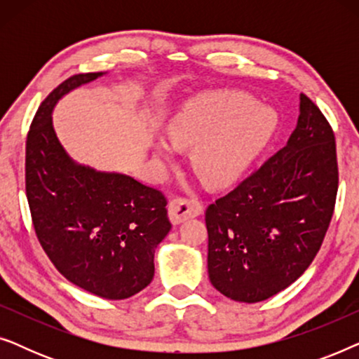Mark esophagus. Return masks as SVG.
I'll use <instances>...</instances> for the list:
<instances>
[{"label":"esophagus","mask_w":359,"mask_h":359,"mask_svg":"<svg viewBox=\"0 0 359 359\" xmlns=\"http://www.w3.org/2000/svg\"><path fill=\"white\" fill-rule=\"evenodd\" d=\"M170 219L173 224H181L184 220L198 217L203 212V205L199 201L191 198H175L168 204Z\"/></svg>","instance_id":"34e87169"}]
</instances>
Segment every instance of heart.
Instances as JSON below:
<instances>
[{
    "mask_svg": "<svg viewBox=\"0 0 359 359\" xmlns=\"http://www.w3.org/2000/svg\"><path fill=\"white\" fill-rule=\"evenodd\" d=\"M274 117L257 101L237 93H205L176 111L166 130L176 149H191V163L208 184L237 180L266 144ZM155 155L175 160L168 142L156 140Z\"/></svg>",
    "mask_w": 359,
    "mask_h": 359,
    "instance_id": "obj_1",
    "label": "heart"
}]
</instances>
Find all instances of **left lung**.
<instances>
[{"label": "left lung", "mask_w": 359, "mask_h": 359, "mask_svg": "<svg viewBox=\"0 0 359 359\" xmlns=\"http://www.w3.org/2000/svg\"><path fill=\"white\" fill-rule=\"evenodd\" d=\"M337 191L332 126L301 95L297 127L286 147L205 210L212 286L248 304L291 286L322 247Z\"/></svg>", "instance_id": "left-lung-1"}]
</instances>
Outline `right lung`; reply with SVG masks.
Wrapping results in <instances>:
<instances>
[{"instance_id": "obj_1", "label": "right lung", "mask_w": 359, "mask_h": 359, "mask_svg": "<svg viewBox=\"0 0 359 359\" xmlns=\"http://www.w3.org/2000/svg\"><path fill=\"white\" fill-rule=\"evenodd\" d=\"M101 75H73L42 101L26 142V194L36 235L53 266L78 287L117 301L151 283L155 248L171 222L161 191L127 175L78 165L57 139L53 106Z\"/></svg>"}]
</instances>
